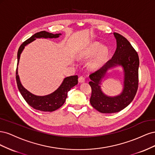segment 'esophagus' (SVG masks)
<instances>
[{
  "instance_id": "esophagus-1",
  "label": "esophagus",
  "mask_w": 155,
  "mask_h": 155,
  "mask_svg": "<svg viewBox=\"0 0 155 155\" xmlns=\"http://www.w3.org/2000/svg\"><path fill=\"white\" fill-rule=\"evenodd\" d=\"M85 78L83 76H80L79 78V83H83V82H85Z\"/></svg>"
}]
</instances>
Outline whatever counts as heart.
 Here are the masks:
<instances>
[{"instance_id": "1", "label": "heart", "mask_w": 155, "mask_h": 155, "mask_svg": "<svg viewBox=\"0 0 155 155\" xmlns=\"http://www.w3.org/2000/svg\"><path fill=\"white\" fill-rule=\"evenodd\" d=\"M98 52L95 56V58L89 64V67L91 69H96L100 67L104 64L108 55V49L106 46H102L101 45L95 43L91 45L89 47L83 52L81 57L85 59H89L94 55L97 51Z\"/></svg>"}]
</instances>
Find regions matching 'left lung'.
I'll use <instances>...</instances> for the list:
<instances>
[{
	"label": "left lung",
	"mask_w": 155,
	"mask_h": 155,
	"mask_svg": "<svg viewBox=\"0 0 155 155\" xmlns=\"http://www.w3.org/2000/svg\"><path fill=\"white\" fill-rule=\"evenodd\" d=\"M117 47L112 58L89 78L92 88L90 102L91 105L101 113H114L127 107L137 94L138 87V55L129 41L118 33H114ZM121 66L124 69L123 91L120 95L110 97L102 92L100 84L108 69Z\"/></svg>",
	"instance_id": "1"
}]
</instances>
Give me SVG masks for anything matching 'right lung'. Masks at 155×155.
Masks as SVG:
<instances>
[{"label": "right lung", "mask_w": 155, "mask_h": 155, "mask_svg": "<svg viewBox=\"0 0 155 155\" xmlns=\"http://www.w3.org/2000/svg\"><path fill=\"white\" fill-rule=\"evenodd\" d=\"M61 34H53L51 33L42 31L40 32H37L34 35H32L28 39L25 41L18 48L17 52V66L21 54L25 46L31 43L32 41L35 40L36 38H58L59 37ZM17 68L16 70V81L18 90H19L21 95L24 97L27 104L30 106L34 108V109L43 112H52L57 110L61 107L65 102L67 97L68 92L73 87L76 85L78 83V76H71L67 77L64 79V80L60 87L51 93L50 94L39 96L33 94L28 91L22 85L20 81L19 76L18 75Z\"/></svg>", "instance_id": "1"}]
</instances>
